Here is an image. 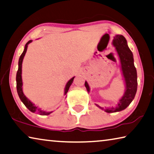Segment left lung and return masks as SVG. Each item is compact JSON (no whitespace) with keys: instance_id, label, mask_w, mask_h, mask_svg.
Returning <instances> with one entry per match:
<instances>
[{"instance_id":"1","label":"left lung","mask_w":154,"mask_h":154,"mask_svg":"<svg viewBox=\"0 0 154 154\" xmlns=\"http://www.w3.org/2000/svg\"><path fill=\"white\" fill-rule=\"evenodd\" d=\"M113 45L116 47L119 58H120L121 64L123 75L125 79L126 90L123 97L119 101L118 106L116 108H111L106 109V111L108 113L119 112L125 109L131 102L133 101L135 97L136 90H137V72L134 64L133 54L128 46L127 40L125 37L121 35H117L114 38ZM88 91H90L89 86L87 82H85ZM102 109L103 108L97 105Z\"/></svg>"}]
</instances>
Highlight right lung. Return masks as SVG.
<instances>
[{
    "instance_id": "1",
    "label": "right lung",
    "mask_w": 154,
    "mask_h": 154,
    "mask_svg": "<svg viewBox=\"0 0 154 154\" xmlns=\"http://www.w3.org/2000/svg\"><path fill=\"white\" fill-rule=\"evenodd\" d=\"M32 42V40H29V42L26 44L25 46H24V50L23 51V53H22V55H20V58H19V62H18V70L17 71V74H16V88H17V92H18V96L20 97V100L24 104L26 108H27L31 112H33V113H38L40 115H48V114H51L52 112H45L43 111L40 108H38V107H36L35 105L33 103H31V102L29 101V100L26 98V97L24 96V94L23 92V89H22V86H23V82H22V63H23V58L24 57V55L26 52V49H27V46L28 45L30 42ZM74 77H72L71 79H70L69 81L66 84V86L65 88V95L66 94V93L68 91V89L70 86V85L72 84L73 79H74Z\"/></svg>"
}]
</instances>
